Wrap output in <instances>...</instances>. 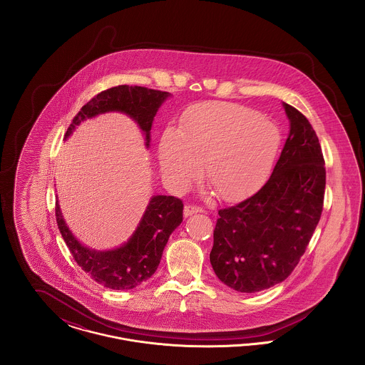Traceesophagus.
<instances>
[{"label":"esophagus","mask_w":365,"mask_h":365,"mask_svg":"<svg viewBox=\"0 0 365 365\" xmlns=\"http://www.w3.org/2000/svg\"><path fill=\"white\" fill-rule=\"evenodd\" d=\"M202 210H204V209L201 208V207H198V205L187 204V205H185L183 213H185V216H191L192 213H200V212H202Z\"/></svg>","instance_id":"esophagus-1"}]
</instances>
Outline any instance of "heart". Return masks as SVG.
I'll return each instance as SVG.
<instances>
[{
	"mask_svg": "<svg viewBox=\"0 0 365 365\" xmlns=\"http://www.w3.org/2000/svg\"><path fill=\"white\" fill-rule=\"evenodd\" d=\"M282 135L259 112L234 104H210L189 112L179 131L168 128L160 142L158 158L165 179L179 189L201 173L223 198L255 189L271 173Z\"/></svg>",
	"mask_w": 365,
	"mask_h": 365,
	"instance_id": "1",
	"label": "heart"
}]
</instances>
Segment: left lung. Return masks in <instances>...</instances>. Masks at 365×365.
<instances>
[{"label": "left lung", "instance_id": "8db88e82", "mask_svg": "<svg viewBox=\"0 0 365 365\" xmlns=\"http://www.w3.org/2000/svg\"><path fill=\"white\" fill-rule=\"evenodd\" d=\"M290 134L260 190L219 209L209 259L216 277L241 293H256L287 278L317 226L324 201L326 167L309 120L283 104Z\"/></svg>", "mask_w": 365, "mask_h": 365}]
</instances>
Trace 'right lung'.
<instances>
[{
    "label": "right lung",
    "instance_id": "obj_1",
    "mask_svg": "<svg viewBox=\"0 0 365 365\" xmlns=\"http://www.w3.org/2000/svg\"><path fill=\"white\" fill-rule=\"evenodd\" d=\"M170 96L167 91L148 87H110L94 96L72 119L66 138L85 119L109 110H119L138 123L150 140V128L157 109ZM183 220V202L173 195H155L139 223L137 231L122 247L97 252L78 242L63 220L56 202V222L76 264L97 283L113 290H130L146 282L156 272L170 235Z\"/></svg>",
    "mask_w": 365,
    "mask_h": 365
}]
</instances>
